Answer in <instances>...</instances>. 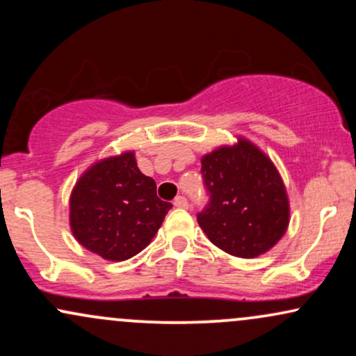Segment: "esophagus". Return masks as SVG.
<instances>
[{"label":"esophagus","mask_w":356,"mask_h":356,"mask_svg":"<svg viewBox=\"0 0 356 356\" xmlns=\"http://www.w3.org/2000/svg\"><path fill=\"white\" fill-rule=\"evenodd\" d=\"M174 206L179 207V209H187V207H189V202H187V199L184 197V195H177V197L174 199Z\"/></svg>","instance_id":"esophagus-1"}]
</instances>
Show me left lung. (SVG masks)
Masks as SVG:
<instances>
[{
  "label": "left lung",
  "mask_w": 356,
  "mask_h": 356,
  "mask_svg": "<svg viewBox=\"0 0 356 356\" xmlns=\"http://www.w3.org/2000/svg\"><path fill=\"white\" fill-rule=\"evenodd\" d=\"M236 138L202 155L211 202L197 222L214 246L249 259L276 246L288 231L291 209L275 162L249 138Z\"/></svg>",
  "instance_id": "obj_1"
}]
</instances>
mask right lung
Masks as SVG:
<instances>
[{"label": "right lung", "mask_w": 356, "mask_h": 356, "mask_svg": "<svg viewBox=\"0 0 356 356\" xmlns=\"http://www.w3.org/2000/svg\"><path fill=\"white\" fill-rule=\"evenodd\" d=\"M70 229L87 251L105 261L130 259L145 249L172 204L157 197L152 177L137 167L136 152L99 159L70 194Z\"/></svg>", "instance_id": "right-lung-1"}]
</instances>
